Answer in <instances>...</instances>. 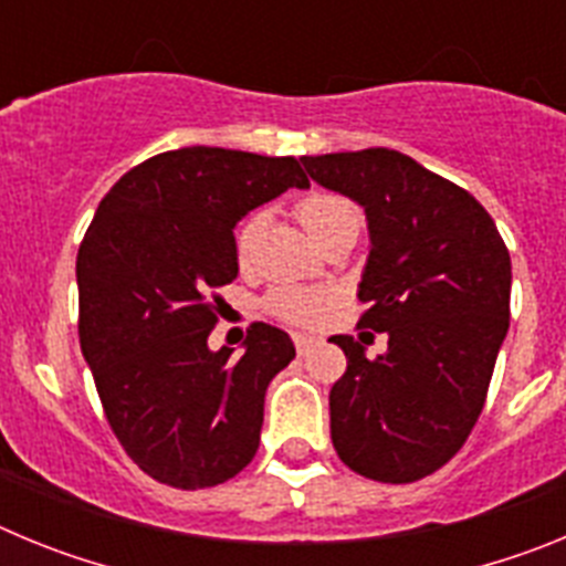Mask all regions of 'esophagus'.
Returning a JSON list of instances; mask_svg holds the SVG:
<instances>
[{
    "mask_svg": "<svg viewBox=\"0 0 566 566\" xmlns=\"http://www.w3.org/2000/svg\"><path fill=\"white\" fill-rule=\"evenodd\" d=\"M292 339H294V345H297V354H306V352H312V348H314V343H317V339H314L312 334H303V332L292 334Z\"/></svg>",
    "mask_w": 566,
    "mask_h": 566,
    "instance_id": "obj_1",
    "label": "esophagus"
}]
</instances>
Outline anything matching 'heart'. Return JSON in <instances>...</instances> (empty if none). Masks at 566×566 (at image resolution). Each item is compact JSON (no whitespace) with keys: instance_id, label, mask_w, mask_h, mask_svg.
<instances>
[{"instance_id":"b5f03b06","label":"heart","mask_w":566,"mask_h":566,"mask_svg":"<svg viewBox=\"0 0 566 566\" xmlns=\"http://www.w3.org/2000/svg\"><path fill=\"white\" fill-rule=\"evenodd\" d=\"M294 212H297V221L303 223V229L314 238V243H319L328 232L345 227V223L359 221L354 203L332 192H312L306 198H300ZM260 227H263V218L258 212L247 214L238 223V229H234V258H238V263L252 260L254 247L260 240ZM326 306L328 294L323 289L306 286H280L266 300L269 312L274 317L286 319V323H314Z\"/></svg>"}]
</instances>
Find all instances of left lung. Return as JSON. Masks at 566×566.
<instances>
[{
    "label": "left lung",
    "instance_id": "8db88e82",
    "mask_svg": "<svg viewBox=\"0 0 566 566\" xmlns=\"http://www.w3.org/2000/svg\"><path fill=\"white\" fill-rule=\"evenodd\" d=\"M312 181L368 221L359 326L388 352L337 334L348 368L328 394L332 442L359 476L405 484L459 451L482 413L510 326V252L482 203L397 149L303 155Z\"/></svg>",
    "mask_w": 566,
    "mask_h": 566
}]
</instances>
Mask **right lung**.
I'll use <instances>...</instances> for the list:
<instances>
[{"label":"right lung","mask_w":566,"mask_h":566,"mask_svg":"<svg viewBox=\"0 0 566 566\" xmlns=\"http://www.w3.org/2000/svg\"><path fill=\"white\" fill-rule=\"evenodd\" d=\"M292 187H308L294 158L169 149L104 195L78 247L82 354L109 428L158 482L214 488L258 453L266 388L294 343L254 323L238 359L212 352V292L238 277L240 218Z\"/></svg>","instance_id":"add662e5"}]
</instances>
